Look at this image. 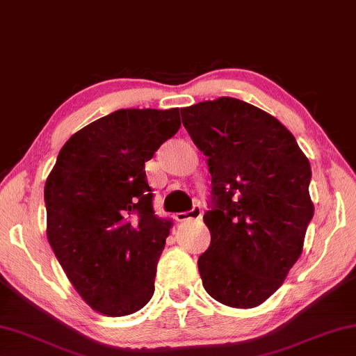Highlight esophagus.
<instances>
[{
	"instance_id": "1",
	"label": "esophagus",
	"mask_w": 356,
	"mask_h": 356,
	"mask_svg": "<svg viewBox=\"0 0 356 356\" xmlns=\"http://www.w3.org/2000/svg\"><path fill=\"white\" fill-rule=\"evenodd\" d=\"M202 217V207L200 204L193 206V209H190L188 212H180L176 216L177 222H187V220H198Z\"/></svg>"
}]
</instances>
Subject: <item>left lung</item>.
<instances>
[{
    "mask_svg": "<svg viewBox=\"0 0 356 356\" xmlns=\"http://www.w3.org/2000/svg\"><path fill=\"white\" fill-rule=\"evenodd\" d=\"M212 176L198 258L206 291L229 307H255L284 284L314 217L307 156L277 118L222 97L180 111Z\"/></svg>",
    "mask_w": 356,
    "mask_h": 356,
    "instance_id": "left-lung-1",
    "label": "left lung"
}]
</instances>
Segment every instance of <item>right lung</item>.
I'll return each mask as SVG.
<instances>
[{
    "instance_id": "add662e5",
    "label": "right lung",
    "mask_w": 356,
    "mask_h": 356,
    "mask_svg": "<svg viewBox=\"0 0 356 356\" xmlns=\"http://www.w3.org/2000/svg\"><path fill=\"white\" fill-rule=\"evenodd\" d=\"M179 128L177 107L115 111L72 134L46 180L49 244L82 300L107 317L154 296L171 223L155 216L144 168Z\"/></svg>"
}]
</instances>
